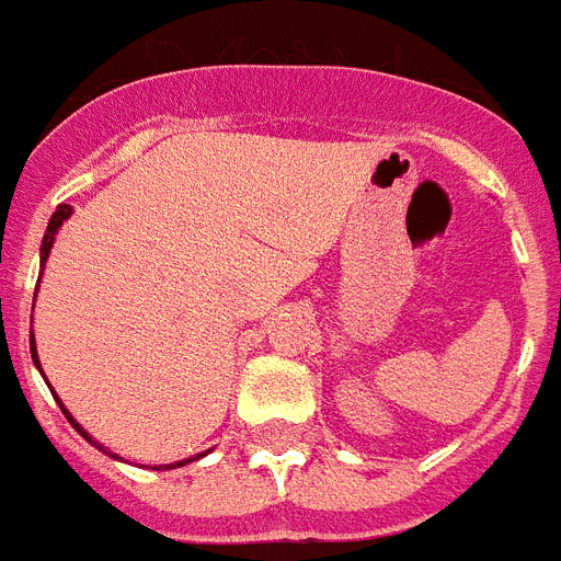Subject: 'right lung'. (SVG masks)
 I'll use <instances>...</instances> for the list:
<instances>
[{"label": "right lung", "instance_id": "right-lung-1", "mask_svg": "<svg viewBox=\"0 0 561 561\" xmlns=\"http://www.w3.org/2000/svg\"><path fill=\"white\" fill-rule=\"evenodd\" d=\"M71 217V205H57V210H54L51 214V219H48V228H46V237H43V245H39V277H43V268H46V260H48V254H51V245H54V237H57V231H60V226L62 222H66V219ZM39 286V284H37ZM34 298H37V289H34ZM31 356H34V365L39 367V356H37V344H34V333H31ZM39 374H43V367H39ZM57 405L62 408V414H66V420H69L71 423V428H75V432L80 434V437H83V440H89L92 443V446H95V449H101V451H106L101 446V443L95 440V437H92V434L87 432V428H83V425L78 423V420H75V416L69 414V408L62 405L60 402V397H57ZM106 455H110V458H115V460H121L118 455H112V451H106ZM205 455H208V451H199V455H194V458H187V460H176V463H161V466H153V469H179V466H185V463H194V460H199V458H205Z\"/></svg>", "mask_w": 561, "mask_h": 561}]
</instances>
